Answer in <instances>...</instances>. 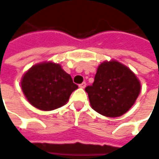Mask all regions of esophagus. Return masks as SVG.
Masks as SVG:
<instances>
[{
  "label": "esophagus",
  "instance_id": "34e87169",
  "mask_svg": "<svg viewBox=\"0 0 159 159\" xmlns=\"http://www.w3.org/2000/svg\"><path fill=\"white\" fill-rule=\"evenodd\" d=\"M79 87H80V89H85V87H86V82H82L81 84H80Z\"/></svg>",
  "mask_w": 159,
  "mask_h": 159
}]
</instances>
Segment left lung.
<instances>
[{
    "mask_svg": "<svg viewBox=\"0 0 159 159\" xmlns=\"http://www.w3.org/2000/svg\"><path fill=\"white\" fill-rule=\"evenodd\" d=\"M85 90L96 112L107 117H118L134 105L140 92V83L127 66L112 60L100 64L94 83Z\"/></svg>",
    "mask_w": 159,
    "mask_h": 159,
    "instance_id": "obj_1",
    "label": "left lung"
}]
</instances>
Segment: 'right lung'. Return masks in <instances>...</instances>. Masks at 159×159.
<instances>
[{
	"label": "right lung",
	"mask_w": 159,
	"mask_h": 159,
	"mask_svg": "<svg viewBox=\"0 0 159 159\" xmlns=\"http://www.w3.org/2000/svg\"><path fill=\"white\" fill-rule=\"evenodd\" d=\"M21 89L28 101L37 109L52 111L64 106L78 86L61 65L52 61L32 66L21 79Z\"/></svg>",
	"instance_id": "1"
}]
</instances>
